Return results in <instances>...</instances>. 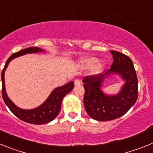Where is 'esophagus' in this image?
Returning <instances> with one entry per match:
<instances>
[{
	"label": "esophagus",
	"instance_id": "obj_1",
	"mask_svg": "<svg viewBox=\"0 0 153 153\" xmlns=\"http://www.w3.org/2000/svg\"><path fill=\"white\" fill-rule=\"evenodd\" d=\"M82 81H81L80 79H76L75 81H74V84L75 85H79L81 84Z\"/></svg>",
	"mask_w": 153,
	"mask_h": 153
}]
</instances>
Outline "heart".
<instances>
[{
	"label": "heart",
	"instance_id": "obj_1",
	"mask_svg": "<svg viewBox=\"0 0 153 153\" xmlns=\"http://www.w3.org/2000/svg\"><path fill=\"white\" fill-rule=\"evenodd\" d=\"M97 58L94 56H87L81 58L79 60V65L83 68H90L92 67L93 72L98 73L105 67V63L103 61H97Z\"/></svg>",
	"mask_w": 153,
	"mask_h": 153
}]
</instances>
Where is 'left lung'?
Wrapping results in <instances>:
<instances>
[{"mask_svg": "<svg viewBox=\"0 0 153 153\" xmlns=\"http://www.w3.org/2000/svg\"><path fill=\"white\" fill-rule=\"evenodd\" d=\"M113 63L105 74L85 76L83 103L87 114L98 121H109L122 117L136 102L138 79L132 60L126 55L110 51ZM115 74L124 83L117 94L109 95L101 90L104 79Z\"/></svg>", "mask_w": 153, "mask_h": 153, "instance_id": "left-lung-1", "label": "left lung"}]
</instances>
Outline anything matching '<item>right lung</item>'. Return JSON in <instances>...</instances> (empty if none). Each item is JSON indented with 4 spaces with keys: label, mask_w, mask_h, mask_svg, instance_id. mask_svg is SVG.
I'll return each mask as SVG.
<instances>
[{
    "label": "right lung",
    "mask_w": 153,
    "mask_h": 153,
    "mask_svg": "<svg viewBox=\"0 0 153 153\" xmlns=\"http://www.w3.org/2000/svg\"><path fill=\"white\" fill-rule=\"evenodd\" d=\"M42 52H46V51L40 49L39 47H30L26 48V49L21 50L17 53H14L8 58L4 66V68L1 74L2 97L5 104L17 118L23 120L24 122L28 123L36 124V125H41V124L50 123L57 117V115L60 113L63 97L67 95V93L71 92V90L74 89V83L73 81H70L67 84L55 88L51 92L48 98L37 107L31 109H24L16 106L8 97L6 93V89H5L4 73L9 63L14 58L28 54V53H36Z\"/></svg>",
    "instance_id": "add662e5"
}]
</instances>
